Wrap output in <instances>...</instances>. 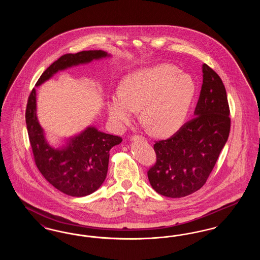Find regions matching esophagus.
I'll return each mask as SVG.
<instances>
[{"instance_id": "1", "label": "esophagus", "mask_w": 260, "mask_h": 260, "mask_svg": "<svg viewBox=\"0 0 260 260\" xmlns=\"http://www.w3.org/2000/svg\"><path fill=\"white\" fill-rule=\"evenodd\" d=\"M132 141H136V140H138V139H145V137L144 136H138V135H136V136H132Z\"/></svg>"}]
</instances>
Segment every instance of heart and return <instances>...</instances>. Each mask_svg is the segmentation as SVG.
I'll list each match as a JSON object with an SVG mask.
<instances>
[{"label":"heart","instance_id":"heart-1","mask_svg":"<svg viewBox=\"0 0 260 260\" xmlns=\"http://www.w3.org/2000/svg\"><path fill=\"white\" fill-rule=\"evenodd\" d=\"M196 94L194 79L169 64L124 76L109 94L106 109L113 126L123 131L142 110V118L159 136H170L185 124Z\"/></svg>","mask_w":260,"mask_h":260}]
</instances>
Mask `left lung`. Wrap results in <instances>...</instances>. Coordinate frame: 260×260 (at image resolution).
<instances>
[{
  "mask_svg": "<svg viewBox=\"0 0 260 260\" xmlns=\"http://www.w3.org/2000/svg\"><path fill=\"white\" fill-rule=\"evenodd\" d=\"M195 117L173 136L154 144L157 160L148 171L152 188L170 198L188 196L206 183L230 133V110L222 80L203 64Z\"/></svg>",
  "mask_w": 260,
  "mask_h": 260,
  "instance_id": "left-lung-1",
  "label": "left lung"
}]
</instances>
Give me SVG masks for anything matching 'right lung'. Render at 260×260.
Instances as JSON below:
<instances>
[{
  "label": "right lung",
  "instance_id": "1",
  "mask_svg": "<svg viewBox=\"0 0 260 260\" xmlns=\"http://www.w3.org/2000/svg\"><path fill=\"white\" fill-rule=\"evenodd\" d=\"M109 56L106 51L100 50L64 54L41 75L36 87L58 71ZM36 96V89L33 88L27 102L25 119L39 171L51 185L66 195L84 197L93 193L106 178L110 149L120 144L122 138L89 125L79 135L69 137L65 145L54 148L47 141L38 121Z\"/></svg>",
  "mask_w": 260,
  "mask_h": 260
}]
</instances>
